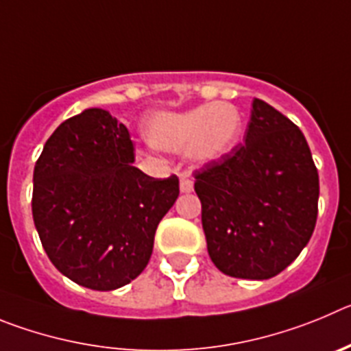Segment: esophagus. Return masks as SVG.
Returning <instances> with one entry per match:
<instances>
[{
	"label": "esophagus",
	"instance_id": "34e87169",
	"mask_svg": "<svg viewBox=\"0 0 351 351\" xmlns=\"http://www.w3.org/2000/svg\"><path fill=\"white\" fill-rule=\"evenodd\" d=\"M180 191L182 192L194 191V182H192V178H189V176H182V180H180Z\"/></svg>",
	"mask_w": 351,
	"mask_h": 351
}]
</instances>
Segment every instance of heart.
<instances>
[{
	"mask_svg": "<svg viewBox=\"0 0 351 351\" xmlns=\"http://www.w3.org/2000/svg\"><path fill=\"white\" fill-rule=\"evenodd\" d=\"M241 113L234 105L219 101L182 113H160L150 119L145 136L166 152L187 150L199 162H211L229 154L241 136Z\"/></svg>",
	"mask_w": 351,
	"mask_h": 351,
	"instance_id": "heart-1",
	"label": "heart"
}]
</instances>
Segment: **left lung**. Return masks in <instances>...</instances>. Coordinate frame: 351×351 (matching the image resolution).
Masks as SVG:
<instances>
[{"label":"left lung","mask_w":351,"mask_h":351,"mask_svg":"<svg viewBox=\"0 0 351 351\" xmlns=\"http://www.w3.org/2000/svg\"><path fill=\"white\" fill-rule=\"evenodd\" d=\"M208 254L223 274L267 280L313 234L317 166L301 129L254 99L245 143L194 171Z\"/></svg>","instance_id":"obj_1"}]
</instances>
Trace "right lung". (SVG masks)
Masks as SVG:
<instances>
[{
  "label": "right lung",
  "mask_w": 351,
  "mask_h": 351,
  "mask_svg": "<svg viewBox=\"0 0 351 351\" xmlns=\"http://www.w3.org/2000/svg\"><path fill=\"white\" fill-rule=\"evenodd\" d=\"M132 162L128 128L101 108L62 122L38 157L34 227L50 262L78 285L115 290L140 276L178 197V176L154 178Z\"/></svg>",
  "instance_id": "obj_1"
}]
</instances>
